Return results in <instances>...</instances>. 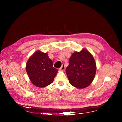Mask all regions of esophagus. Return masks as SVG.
<instances>
[{
    "instance_id": "esophagus-1",
    "label": "esophagus",
    "mask_w": 122,
    "mask_h": 122,
    "mask_svg": "<svg viewBox=\"0 0 122 122\" xmlns=\"http://www.w3.org/2000/svg\"><path fill=\"white\" fill-rule=\"evenodd\" d=\"M66 69V67H65V66L64 65H62L61 66V67L60 68V70H61V71H64V70H65Z\"/></svg>"
}]
</instances>
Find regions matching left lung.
Here are the masks:
<instances>
[{"label": "left lung", "instance_id": "left-lung-1", "mask_svg": "<svg viewBox=\"0 0 122 122\" xmlns=\"http://www.w3.org/2000/svg\"><path fill=\"white\" fill-rule=\"evenodd\" d=\"M96 64L92 54L83 48L72 53L66 68L69 81L77 88H84L93 82L96 72Z\"/></svg>", "mask_w": 122, "mask_h": 122}]
</instances>
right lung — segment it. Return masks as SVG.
I'll return each instance as SVG.
<instances>
[{
  "label": "right lung",
  "instance_id": "add662e5",
  "mask_svg": "<svg viewBox=\"0 0 122 122\" xmlns=\"http://www.w3.org/2000/svg\"><path fill=\"white\" fill-rule=\"evenodd\" d=\"M26 71L32 84L36 87H44L53 82L58 70L53 67L52 61L47 53L38 50L28 59Z\"/></svg>",
  "mask_w": 122,
  "mask_h": 122
}]
</instances>
